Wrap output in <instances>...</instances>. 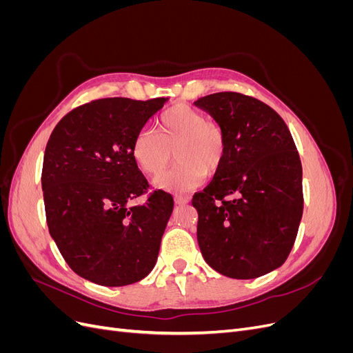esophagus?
I'll use <instances>...</instances> for the list:
<instances>
[{
  "instance_id": "1",
  "label": "esophagus",
  "mask_w": 353,
  "mask_h": 353,
  "mask_svg": "<svg viewBox=\"0 0 353 353\" xmlns=\"http://www.w3.org/2000/svg\"><path fill=\"white\" fill-rule=\"evenodd\" d=\"M175 205H185V203L190 201V197L185 196H175Z\"/></svg>"
}]
</instances>
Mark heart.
<instances>
[{"label": "heart", "mask_w": 353, "mask_h": 353, "mask_svg": "<svg viewBox=\"0 0 353 353\" xmlns=\"http://www.w3.org/2000/svg\"><path fill=\"white\" fill-rule=\"evenodd\" d=\"M174 150L176 165L154 184L169 193L197 188L208 175H215L227 154V135L219 122L190 105H174L159 116L156 131L141 130L132 140L131 153L144 174H162Z\"/></svg>", "instance_id": "obj_1"}]
</instances>
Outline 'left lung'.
<instances>
[{"label": "left lung", "instance_id": "left-lung-1", "mask_svg": "<svg viewBox=\"0 0 353 353\" xmlns=\"http://www.w3.org/2000/svg\"><path fill=\"white\" fill-rule=\"evenodd\" d=\"M219 122L227 154L193 197L203 258L230 279L250 280L285 262L303 213L302 163L281 116L240 92L194 101Z\"/></svg>", "mask_w": 353, "mask_h": 353}]
</instances>
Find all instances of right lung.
<instances>
[{
	"mask_svg": "<svg viewBox=\"0 0 353 353\" xmlns=\"http://www.w3.org/2000/svg\"><path fill=\"white\" fill-rule=\"evenodd\" d=\"M166 101L94 100L69 112L50 135L41 176L48 230L85 280L121 287L154 268L174 199L157 190L144 205H131L148 188L131 145Z\"/></svg>",
	"mask_w": 353,
	"mask_h": 353,
	"instance_id": "1",
	"label": "right lung"
}]
</instances>
